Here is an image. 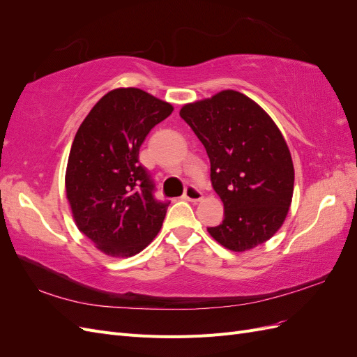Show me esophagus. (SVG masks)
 <instances>
[{
    "instance_id": "1",
    "label": "esophagus",
    "mask_w": 357,
    "mask_h": 357,
    "mask_svg": "<svg viewBox=\"0 0 357 357\" xmlns=\"http://www.w3.org/2000/svg\"><path fill=\"white\" fill-rule=\"evenodd\" d=\"M186 201H192V202H198L202 199V193L195 188V186H188L185 190V195H183Z\"/></svg>"
}]
</instances>
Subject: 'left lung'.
I'll return each instance as SVG.
<instances>
[{"instance_id":"left-lung-1","label":"left lung","mask_w":357,"mask_h":357,"mask_svg":"<svg viewBox=\"0 0 357 357\" xmlns=\"http://www.w3.org/2000/svg\"><path fill=\"white\" fill-rule=\"evenodd\" d=\"M180 116L207 150L211 185L223 202L225 219L208 234L232 252L268 241L294 197L295 169L282 131L261 105L232 89L185 104Z\"/></svg>"}]
</instances>
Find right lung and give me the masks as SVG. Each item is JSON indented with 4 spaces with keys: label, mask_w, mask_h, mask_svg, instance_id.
<instances>
[{
    "label": "right lung",
    "mask_w": 357,
    "mask_h": 357,
    "mask_svg": "<svg viewBox=\"0 0 357 357\" xmlns=\"http://www.w3.org/2000/svg\"><path fill=\"white\" fill-rule=\"evenodd\" d=\"M174 107L137 88L105 93L84 117L70 150L66 192L73 219L100 252L131 257L153 241L168 202L138 153L150 129Z\"/></svg>",
    "instance_id": "add662e5"
}]
</instances>
